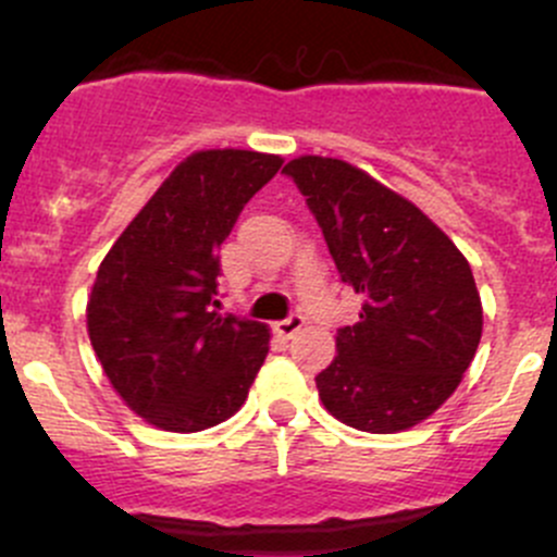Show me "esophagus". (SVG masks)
<instances>
[{
	"mask_svg": "<svg viewBox=\"0 0 557 557\" xmlns=\"http://www.w3.org/2000/svg\"><path fill=\"white\" fill-rule=\"evenodd\" d=\"M301 325H305V318H301L299 312H294V314H288L285 320H277V323H274V331H277L283 339H290V336L299 334Z\"/></svg>",
	"mask_w": 557,
	"mask_h": 557,
	"instance_id": "esophagus-1",
	"label": "esophagus"
}]
</instances>
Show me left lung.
I'll list each match as a JSON object with an SVG mask.
<instances>
[{
	"label": "left lung",
	"instance_id": "left-lung-1",
	"mask_svg": "<svg viewBox=\"0 0 557 557\" xmlns=\"http://www.w3.org/2000/svg\"><path fill=\"white\" fill-rule=\"evenodd\" d=\"M342 283L363 299L314 377L323 407L358 431L396 434L442 407L474 358L482 305L469 261L412 201L339 159L285 164Z\"/></svg>",
	"mask_w": 557,
	"mask_h": 557
}]
</instances>
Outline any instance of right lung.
Returning a JSON list of instances; mask_svg holds the SVG:
<instances>
[{"label":"right lung","instance_id":"right-lung-1","mask_svg":"<svg viewBox=\"0 0 557 557\" xmlns=\"http://www.w3.org/2000/svg\"><path fill=\"white\" fill-rule=\"evenodd\" d=\"M283 166L256 150H199L161 183L110 247L88 299V336L117 396L177 434L245 404L269 329L215 310L223 239Z\"/></svg>","mask_w":557,"mask_h":557}]
</instances>
